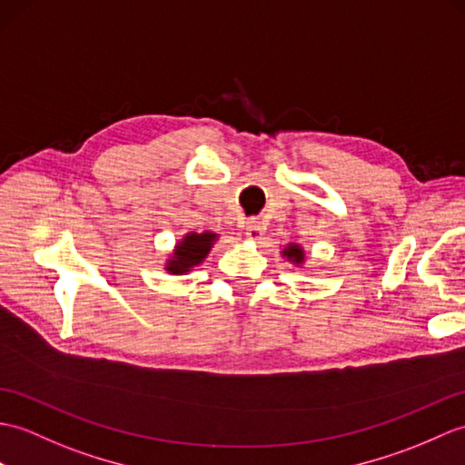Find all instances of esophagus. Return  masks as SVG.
<instances>
[{
  "mask_svg": "<svg viewBox=\"0 0 465 465\" xmlns=\"http://www.w3.org/2000/svg\"><path fill=\"white\" fill-rule=\"evenodd\" d=\"M245 235H247V240H262V235H263L262 220H259V218H250V220H247Z\"/></svg>",
  "mask_w": 465,
  "mask_h": 465,
  "instance_id": "esophagus-1",
  "label": "esophagus"
}]
</instances>
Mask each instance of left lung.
Masks as SVG:
<instances>
[{
  "label": "left lung",
  "mask_w": 465,
  "mask_h": 465,
  "mask_svg": "<svg viewBox=\"0 0 465 465\" xmlns=\"http://www.w3.org/2000/svg\"><path fill=\"white\" fill-rule=\"evenodd\" d=\"M283 255H287V259H291V262H295V263H301L305 259L303 250H301V247L295 243L287 245V250H283Z\"/></svg>",
  "instance_id": "obj_1"
}]
</instances>
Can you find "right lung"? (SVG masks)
I'll use <instances>...</instances> for the list:
<instances>
[{"label":"right lung","instance_id":"1","mask_svg":"<svg viewBox=\"0 0 465 465\" xmlns=\"http://www.w3.org/2000/svg\"><path fill=\"white\" fill-rule=\"evenodd\" d=\"M215 233L206 232V233H188L183 240L176 245L174 255L168 259L166 272L182 275L190 272L192 267H196L203 262V257L210 253V247L215 242Z\"/></svg>","mask_w":465,"mask_h":465}]
</instances>
